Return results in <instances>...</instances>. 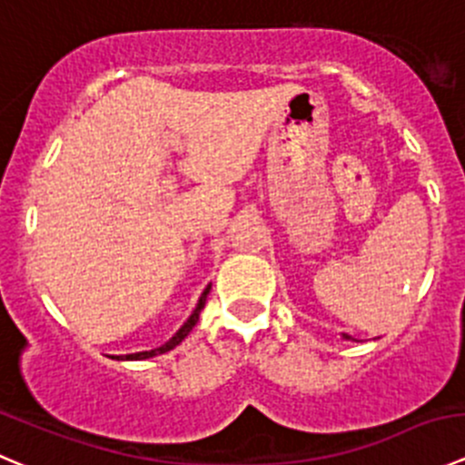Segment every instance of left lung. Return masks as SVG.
I'll use <instances>...</instances> for the list:
<instances>
[{"label":"left lung","instance_id":"left-lung-1","mask_svg":"<svg viewBox=\"0 0 465 465\" xmlns=\"http://www.w3.org/2000/svg\"><path fill=\"white\" fill-rule=\"evenodd\" d=\"M343 339H351V337H348V334H343Z\"/></svg>","mask_w":465,"mask_h":465}]
</instances>
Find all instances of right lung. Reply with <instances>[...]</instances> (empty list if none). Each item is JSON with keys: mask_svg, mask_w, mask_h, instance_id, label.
<instances>
[{"mask_svg": "<svg viewBox=\"0 0 465 465\" xmlns=\"http://www.w3.org/2000/svg\"><path fill=\"white\" fill-rule=\"evenodd\" d=\"M210 289H213V284H208V287L203 289V293H201L199 302H196V307H194V312H192V314H190V319H187L185 323L181 325V330H178V332L173 334V337L169 339L167 343H163V346H160V348H153V351H142V352H133V355H119V357H113V360H122V361H137V360H149V357L163 355V352H169V351H173V348H176L178 343H181L183 339H185L187 334L192 332V328H194V325H196V321H199V314H201V310H203V307H205V301H208V293H210Z\"/></svg>", "mask_w": 465, "mask_h": 465, "instance_id": "add662e5", "label": "right lung"}]
</instances>
